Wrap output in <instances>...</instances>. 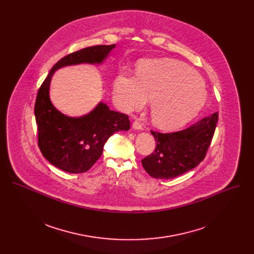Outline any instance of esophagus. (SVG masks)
Instances as JSON below:
<instances>
[{
  "mask_svg": "<svg viewBox=\"0 0 254 254\" xmlns=\"http://www.w3.org/2000/svg\"><path fill=\"white\" fill-rule=\"evenodd\" d=\"M132 128H133V129H136V130H140V129H142V126H141V124H140L139 122L134 121V122L132 123Z\"/></svg>",
  "mask_w": 254,
  "mask_h": 254,
  "instance_id": "34e87169",
  "label": "esophagus"
}]
</instances>
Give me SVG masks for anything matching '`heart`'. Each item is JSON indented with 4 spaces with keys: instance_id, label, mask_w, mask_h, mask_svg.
<instances>
[{
    "instance_id": "1",
    "label": "heart",
    "mask_w": 254,
    "mask_h": 254,
    "mask_svg": "<svg viewBox=\"0 0 254 254\" xmlns=\"http://www.w3.org/2000/svg\"><path fill=\"white\" fill-rule=\"evenodd\" d=\"M114 92L118 104L127 113L140 110L152 99V122L166 130L188 124L200 113L207 98L197 72L171 59L140 61L136 76L123 73L117 77Z\"/></svg>"
}]
</instances>
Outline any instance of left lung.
Returning a JSON list of instances; mask_svg holds the SVG:
<instances>
[{
    "mask_svg": "<svg viewBox=\"0 0 254 254\" xmlns=\"http://www.w3.org/2000/svg\"><path fill=\"white\" fill-rule=\"evenodd\" d=\"M218 113L176 132L151 130L156 139L154 153L141 160L146 172L156 179H173L197 167L213 138Z\"/></svg>",
    "mask_w": 254,
    "mask_h": 254,
    "instance_id": "1",
    "label": "left lung"
}]
</instances>
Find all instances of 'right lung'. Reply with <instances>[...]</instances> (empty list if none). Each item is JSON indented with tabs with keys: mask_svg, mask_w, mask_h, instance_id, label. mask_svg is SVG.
<instances>
[{
	"mask_svg": "<svg viewBox=\"0 0 254 254\" xmlns=\"http://www.w3.org/2000/svg\"><path fill=\"white\" fill-rule=\"evenodd\" d=\"M115 47L116 44L97 45L66 55L52 67L38 90L34 107L38 146L44 158L64 172L88 171L100 158L108 137L117 131L128 130L130 125L128 116L111 111L103 102L80 118L63 115L49 97L51 78L57 69L64 66L101 64Z\"/></svg>",
	"mask_w": 254,
	"mask_h": 254,
	"instance_id": "1",
	"label": "right lung"
}]
</instances>
